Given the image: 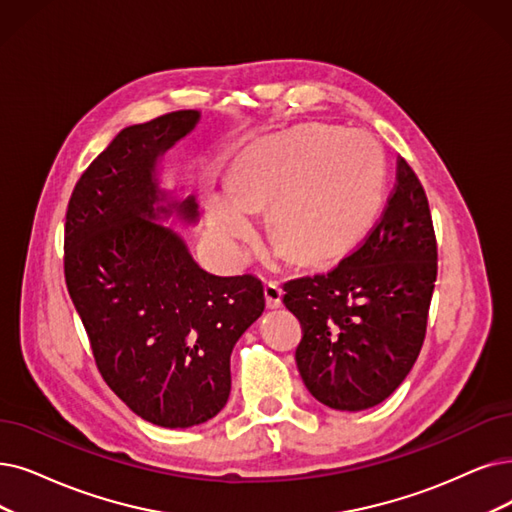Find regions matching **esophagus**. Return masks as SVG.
Here are the masks:
<instances>
[{
  "mask_svg": "<svg viewBox=\"0 0 512 512\" xmlns=\"http://www.w3.org/2000/svg\"><path fill=\"white\" fill-rule=\"evenodd\" d=\"M281 298H283V292L277 288L275 283L264 285V300H267V309H279Z\"/></svg>",
  "mask_w": 512,
  "mask_h": 512,
  "instance_id": "1",
  "label": "esophagus"
}]
</instances>
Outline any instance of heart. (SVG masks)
<instances>
[{
    "mask_svg": "<svg viewBox=\"0 0 512 512\" xmlns=\"http://www.w3.org/2000/svg\"><path fill=\"white\" fill-rule=\"evenodd\" d=\"M384 187L386 161L372 136L302 124L241 151L229 185L203 197L206 231L220 258L237 264L256 233L254 210L271 203L273 241L302 264L330 262L370 231Z\"/></svg>",
    "mask_w": 512,
    "mask_h": 512,
    "instance_id": "obj_1",
    "label": "heart"
}]
</instances>
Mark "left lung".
I'll return each mask as SVG.
<instances>
[{
  "label": "left lung",
  "mask_w": 512,
  "mask_h": 512,
  "mask_svg": "<svg viewBox=\"0 0 512 512\" xmlns=\"http://www.w3.org/2000/svg\"><path fill=\"white\" fill-rule=\"evenodd\" d=\"M437 281L428 199L407 161L376 229L332 271L283 285L304 325L296 365L309 393L340 412L382 403L414 367Z\"/></svg>",
  "instance_id": "1"
}]
</instances>
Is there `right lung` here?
I'll list each match as a JSON object with an SVG mask.
<instances>
[{"label": "right lung", "mask_w": 512, "mask_h": 512, "mask_svg": "<svg viewBox=\"0 0 512 512\" xmlns=\"http://www.w3.org/2000/svg\"><path fill=\"white\" fill-rule=\"evenodd\" d=\"M176 111L121 130L73 189L65 277L98 370L130 410L163 428L214 418L229 401L231 353L262 315V283L199 267L187 239L195 195L161 187V159L199 124Z\"/></svg>", "instance_id": "right-lung-1"}]
</instances>
